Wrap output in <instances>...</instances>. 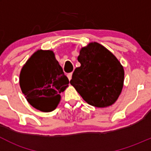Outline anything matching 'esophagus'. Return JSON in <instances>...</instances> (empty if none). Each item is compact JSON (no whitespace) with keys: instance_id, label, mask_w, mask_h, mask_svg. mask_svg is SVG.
<instances>
[{"instance_id":"esophagus-1","label":"esophagus","mask_w":151,"mask_h":151,"mask_svg":"<svg viewBox=\"0 0 151 151\" xmlns=\"http://www.w3.org/2000/svg\"><path fill=\"white\" fill-rule=\"evenodd\" d=\"M67 77H68V80H69L70 81V80H71V77H72V73H69V74H67Z\"/></svg>"}]
</instances>
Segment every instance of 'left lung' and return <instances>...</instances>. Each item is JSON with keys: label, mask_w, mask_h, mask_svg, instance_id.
Instances as JSON below:
<instances>
[{"label": "left lung", "mask_w": 151, "mask_h": 151, "mask_svg": "<svg viewBox=\"0 0 151 151\" xmlns=\"http://www.w3.org/2000/svg\"><path fill=\"white\" fill-rule=\"evenodd\" d=\"M71 85L88 104L104 108L113 104L121 93L124 69L117 58L103 45L91 42L82 47Z\"/></svg>", "instance_id": "left-lung-1"}]
</instances>
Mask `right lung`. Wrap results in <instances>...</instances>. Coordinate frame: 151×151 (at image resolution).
I'll return each mask as SVG.
<instances>
[{
  "instance_id": "1",
  "label": "right lung",
  "mask_w": 151,
  "mask_h": 151,
  "mask_svg": "<svg viewBox=\"0 0 151 151\" xmlns=\"http://www.w3.org/2000/svg\"><path fill=\"white\" fill-rule=\"evenodd\" d=\"M68 79L52 50H39L24 64L19 85L28 103L42 112L54 110L60 101V93L68 86Z\"/></svg>"
}]
</instances>
